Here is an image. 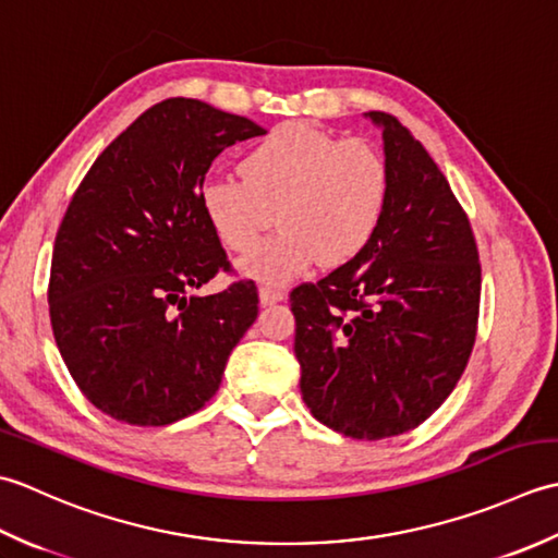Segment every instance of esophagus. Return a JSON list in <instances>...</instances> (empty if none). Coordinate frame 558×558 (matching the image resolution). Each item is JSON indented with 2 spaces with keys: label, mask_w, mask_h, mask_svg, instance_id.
I'll use <instances>...</instances> for the list:
<instances>
[{
  "label": "esophagus",
  "mask_w": 558,
  "mask_h": 558,
  "mask_svg": "<svg viewBox=\"0 0 558 558\" xmlns=\"http://www.w3.org/2000/svg\"><path fill=\"white\" fill-rule=\"evenodd\" d=\"M283 301V291L271 289V287H259V303L263 305H275Z\"/></svg>",
  "instance_id": "34e87169"
}]
</instances>
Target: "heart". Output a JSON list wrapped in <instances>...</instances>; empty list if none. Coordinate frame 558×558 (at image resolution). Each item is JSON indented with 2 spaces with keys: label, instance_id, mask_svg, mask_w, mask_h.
Returning <instances> with one entry per match:
<instances>
[{
  "label": "heart",
  "instance_id": "b5f03b06",
  "mask_svg": "<svg viewBox=\"0 0 558 558\" xmlns=\"http://www.w3.org/2000/svg\"><path fill=\"white\" fill-rule=\"evenodd\" d=\"M241 180L202 185L204 219L231 253H247L274 225L282 233L238 263L241 275L281 287L305 269L344 265L373 241L390 197L378 146L339 140L308 122H283L238 161Z\"/></svg>",
  "mask_w": 558,
  "mask_h": 558
}]
</instances>
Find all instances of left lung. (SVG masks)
Masks as SVG:
<instances>
[{
    "instance_id": "1",
    "label": "left lung",
    "mask_w": 558,
    "mask_h": 558,
    "mask_svg": "<svg viewBox=\"0 0 558 558\" xmlns=\"http://www.w3.org/2000/svg\"><path fill=\"white\" fill-rule=\"evenodd\" d=\"M390 197L361 255L291 291L301 395L317 422L380 440L424 424L468 366L482 265L468 214L412 132L388 112Z\"/></svg>"
}]
</instances>
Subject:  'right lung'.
<instances>
[{"label": "right lung", "mask_w": 558, "mask_h": 558, "mask_svg": "<svg viewBox=\"0 0 558 558\" xmlns=\"http://www.w3.org/2000/svg\"><path fill=\"white\" fill-rule=\"evenodd\" d=\"M265 134L195 98L142 112L90 166L66 207L50 267L57 349L88 402L134 426H166L207 404L257 317V287L233 281L199 192L226 146Z\"/></svg>", "instance_id": "1"}]
</instances>
